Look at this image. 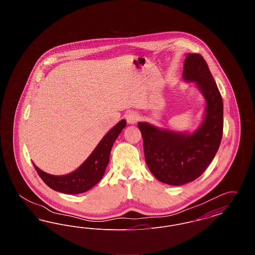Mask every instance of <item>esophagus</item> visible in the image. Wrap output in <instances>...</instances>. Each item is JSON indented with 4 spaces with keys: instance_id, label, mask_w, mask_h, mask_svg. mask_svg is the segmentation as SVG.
<instances>
[{
    "instance_id": "esophagus-1",
    "label": "esophagus",
    "mask_w": 255,
    "mask_h": 255,
    "mask_svg": "<svg viewBox=\"0 0 255 255\" xmlns=\"http://www.w3.org/2000/svg\"><path fill=\"white\" fill-rule=\"evenodd\" d=\"M139 119H140L139 114L137 112H134V111H131L126 115V121L129 124L136 123L139 121Z\"/></svg>"
}]
</instances>
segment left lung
I'll use <instances>...</instances> for the list:
<instances>
[{
  "mask_svg": "<svg viewBox=\"0 0 255 255\" xmlns=\"http://www.w3.org/2000/svg\"><path fill=\"white\" fill-rule=\"evenodd\" d=\"M182 77L195 82L206 99L204 122L197 131L179 133L137 123L148 168L159 182L171 185L192 182L205 172L218 151L224 127L222 97L201 54L186 56Z\"/></svg>",
  "mask_w": 255,
  "mask_h": 255,
  "instance_id": "obj_1",
  "label": "left lung"
}]
</instances>
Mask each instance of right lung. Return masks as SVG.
I'll return each instance as SVG.
<instances>
[{"label": "right lung", "instance_id": "1", "mask_svg": "<svg viewBox=\"0 0 255 255\" xmlns=\"http://www.w3.org/2000/svg\"><path fill=\"white\" fill-rule=\"evenodd\" d=\"M125 126L126 121L122 120L113 127L100 140L89 158L72 173L64 176H54L39 169L33 163L38 175L49 187L61 193L79 194L88 191L102 179L109 163L113 144Z\"/></svg>", "mask_w": 255, "mask_h": 255}]
</instances>
